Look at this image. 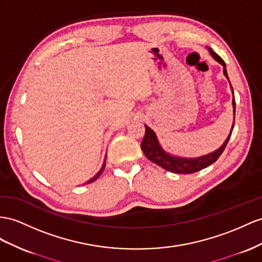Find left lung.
Returning a JSON list of instances; mask_svg holds the SVG:
<instances>
[{
    "label": "left lung",
    "mask_w": 262,
    "mask_h": 262,
    "mask_svg": "<svg viewBox=\"0 0 262 262\" xmlns=\"http://www.w3.org/2000/svg\"><path fill=\"white\" fill-rule=\"evenodd\" d=\"M209 52L212 55V57L224 66V74L228 78V74L226 71V64H225L224 59L221 58L219 55H217L212 50H209ZM231 91H232V105H233V115H234V113H236V100H234V94H233L232 86H231ZM233 126H234V118H233L231 132L229 134V136H228V138L226 139L224 145L221 146L220 148L217 149L216 151L208 154V155H205V156L198 157V158H182V157L170 156V155H168V154H166L163 150L162 147H160V145L158 144V140L156 138L155 133H154L147 125H145V127H146L145 136L143 138L142 144H140V148H142L143 152L145 154V156L148 158L150 162L157 164L160 167H163V168L166 170L175 172V173H192V172H196V171L204 169L208 166H210L220 157L221 154L224 152L228 142H229Z\"/></svg>",
    "instance_id": "left-lung-1"
}]
</instances>
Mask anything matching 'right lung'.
I'll return each instance as SVG.
<instances>
[{
  "mask_svg": "<svg viewBox=\"0 0 262 262\" xmlns=\"http://www.w3.org/2000/svg\"><path fill=\"white\" fill-rule=\"evenodd\" d=\"M105 159H106V157H105ZM104 168H105V163H104V165L102 166V168H100V170H99V171H98V172L96 173V175H95V176H94L93 178H91V179L89 180V182H87L86 184H90V183H93V182H94V180H96V179H97V178H98V177L100 176V173H102V172H103Z\"/></svg>",
  "mask_w": 262,
  "mask_h": 262,
  "instance_id": "1",
  "label": "right lung"
}]
</instances>
